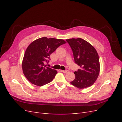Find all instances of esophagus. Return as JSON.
Returning <instances> with one entry per match:
<instances>
[{
    "label": "esophagus",
    "instance_id": "1",
    "mask_svg": "<svg viewBox=\"0 0 122 122\" xmlns=\"http://www.w3.org/2000/svg\"><path fill=\"white\" fill-rule=\"evenodd\" d=\"M61 72L64 73H66L68 72V70H61Z\"/></svg>",
    "mask_w": 122,
    "mask_h": 122
}]
</instances>
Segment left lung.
Instances as JSON below:
<instances>
[{"label":"left lung","instance_id":"obj_1","mask_svg":"<svg viewBox=\"0 0 122 122\" xmlns=\"http://www.w3.org/2000/svg\"><path fill=\"white\" fill-rule=\"evenodd\" d=\"M73 51L75 63L80 69L74 72L75 78L71 84L82 89L90 87L97 80L100 72L99 55L91 44L81 38L66 40Z\"/></svg>","mask_w":122,"mask_h":122}]
</instances>
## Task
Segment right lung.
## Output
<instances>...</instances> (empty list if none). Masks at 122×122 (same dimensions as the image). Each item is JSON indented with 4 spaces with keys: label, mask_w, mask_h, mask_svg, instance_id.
<instances>
[{
    "label": "right lung",
    "mask_w": 122,
    "mask_h": 122,
    "mask_svg": "<svg viewBox=\"0 0 122 122\" xmlns=\"http://www.w3.org/2000/svg\"><path fill=\"white\" fill-rule=\"evenodd\" d=\"M65 43L62 39L43 37L29 44L22 63L24 75L29 82L41 86L52 81L57 72L46 67L44 62H49L50 54Z\"/></svg>",
    "instance_id": "obj_1"
}]
</instances>
